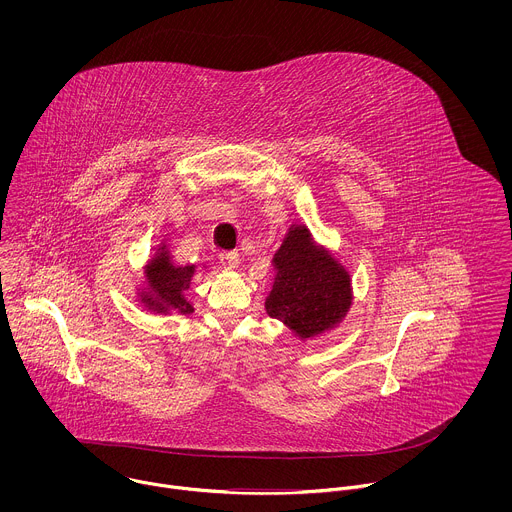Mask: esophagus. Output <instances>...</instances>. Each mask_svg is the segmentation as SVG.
Listing matches in <instances>:
<instances>
[{
    "instance_id": "esophagus-1",
    "label": "esophagus",
    "mask_w": 512,
    "mask_h": 512,
    "mask_svg": "<svg viewBox=\"0 0 512 512\" xmlns=\"http://www.w3.org/2000/svg\"><path fill=\"white\" fill-rule=\"evenodd\" d=\"M219 262L222 268L234 270V268H238V264H240V254L234 252V250H232V252H220Z\"/></svg>"
}]
</instances>
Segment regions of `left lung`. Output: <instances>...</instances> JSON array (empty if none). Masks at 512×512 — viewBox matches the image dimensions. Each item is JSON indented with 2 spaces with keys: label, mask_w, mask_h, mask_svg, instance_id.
I'll return each mask as SVG.
<instances>
[{
  "label": "left lung",
  "mask_w": 512,
  "mask_h": 512,
  "mask_svg": "<svg viewBox=\"0 0 512 512\" xmlns=\"http://www.w3.org/2000/svg\"><path fill=\"white\" fill-rule=\"evenodd\" d=\"M276 278L266 311L301 339L321 335L343 321L353 293L349 272L315 246L307 226L292 224L274 256Z\"/></svg>",
  "instance_id": "left-lung-1"
}]
</instances>
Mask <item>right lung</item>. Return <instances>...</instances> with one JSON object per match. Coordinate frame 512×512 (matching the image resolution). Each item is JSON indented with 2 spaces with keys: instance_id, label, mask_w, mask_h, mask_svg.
<instances>
[{
  "instance_id": "right-lung-1",
  "label": "right lung",
  "mask_w": 512,
  "mask_h": 512,
  "mask_svg": "<svg viewBox=\"0 0 512 512\" xmlns=\"http://www.w3.org/2000/svg\"><path fill=\"white\" fill-rule=\"evenodd\" d=\"M195 274V266H175L165 244L146 266L147 290L142 292V303L157 313H193V305L185 299Z\"/></svg>"
}]
</instances>
